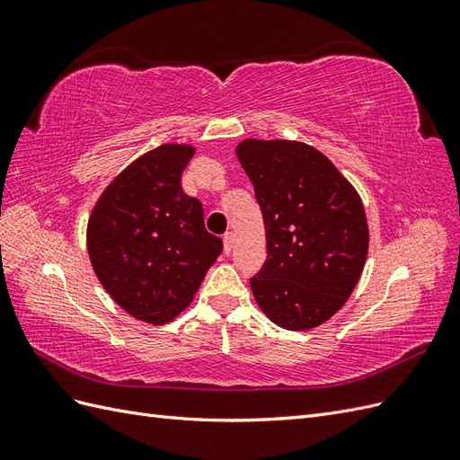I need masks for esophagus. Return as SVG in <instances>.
<instances>
[{
	"mask_svg": "<svg viewBox=\"0 0 460 460\" xmlns=\"http://www.w3.org/2000/svg\"><path fill=\"white\" fill-rule=\"evenodd\" d=\"M232 247H234V232H226L225 234V252L230 253Z\"/></svg>",
	"mask_w": 460,
	"mask_h": 460,
	"instance_id": "1",
	"label": "esophagus"
}]
</instances>
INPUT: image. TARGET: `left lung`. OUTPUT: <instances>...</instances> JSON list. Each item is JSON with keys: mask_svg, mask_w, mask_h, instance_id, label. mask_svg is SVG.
Returning a JSON list of instances; mask_svg holds the SVG:
<instances>
[{"mask_svg": "<svg viewBox=\"0 0 460 460\" xmlns=\"http://www.w3.org/2000/svg\"><path fill=\"white\" fill-rule=\"evenodd\" d=\"M267 232V261L252 278L262 313L286 330H311L351 296L368 253L363 201L328 157L289 140H243Z\"/></svg>", "mask_w": 460, "mask_h": 460, "instance_id": "1", "label": "left lung"}]
</instances>
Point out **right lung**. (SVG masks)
Here are the masks:
<instances>
[{
  "mask_svg": "<svg viewBox=\"0 0 460 460\" xmlns=\"http://www.w3.org/2000/svg\"><path fill=\"white\" fill-rule=\"evenodd\" d=\"M191 146L164 144L127 166L102 193L88 222L95 276L120 307L149 324L182 313L222 252L205 230L203 207L182 190Z\"/></svg>",
  "mask_w": 460,
  "mask_h": 460,
  "instance_id": "1",
  "label": "right lung"
}]
</instances>
